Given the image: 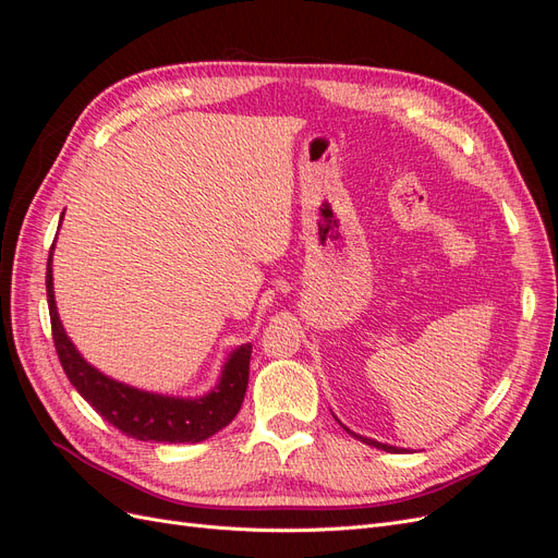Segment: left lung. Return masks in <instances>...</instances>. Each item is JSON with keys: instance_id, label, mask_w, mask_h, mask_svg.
<instances>
[{"instance_id": "8db88e82", "label": "left lung", "mask_w": 558, "mask_h": 558, "mask_svg": "<svg viewBox=\"0 0 558 558\" xmlns=\"http://www.w3.org/2000/svg\"><path fill=\"white\" fill-rule=\"evenodd\" d=\"M347 428V426H344ZM347 433H351L353 437H356V440H361V442H365V445H369V447H377V449H384V451H388V453H402L404 449H400V447H391V445H384V442H377V440H369V437H363V435H356L353 430H349L347 428Z\"/></svg>"}]
</instances>
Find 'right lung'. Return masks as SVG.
<instances>
[{
	"label": "right lung",
	"instance_id": "1",
	"mask_svg": "<svg viewBox=\"0 0 558 558\" xmlns=\"http://www.w3.org/2000/svg\"><path fill=\"white\" fill-rule=\"evenodd\" d=\"M53 248L56 242L50 246L46 265V298L56 351L66 379L72 381L83 400L93 404L99 416L134 440L170 445H195L207 440L238 416L248 384L251 344H242L230 353L221 379L202 398H174L140 391V388L102 375L97 367L86 363L60 324L53 295V267H50Z\"/></svg>",
	"mask_w": 558,
	"mask_h": 558
}]
</instances>
